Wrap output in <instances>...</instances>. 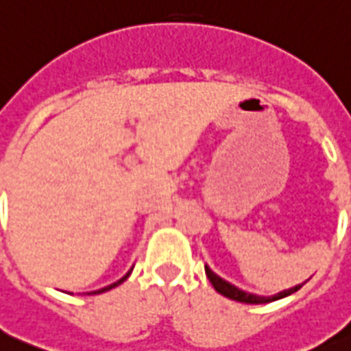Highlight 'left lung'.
Masks as SVG:
<instances>
[{
    "label": "left lung",
    "mask_w": 351,
    "mask_h": 351,
    "mask_svg": "<svg viewBox=\"0 0 351 351\" xmlns=\"http://www.w3.org/2000/svg\"><path fill=\"white\" fill-rule=\"evenodd\" d=\"M206 275H208L209 282L213 284V288L219 291L220 295H224L228 299L231 300H237V302H245V304H266V302H273V300H278V299H284V297H288V295L295 293V291H299L302 288V284L299 286H295V288H289V289H284L280 293L273 295V297H261V295H253V293H247V291H242L239 289L237 286L230 284L228 280L224 278H220L217 273H213L206 266Z\"/></svg>",
    "instance_id": "1"
}]
</instances>
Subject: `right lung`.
<instances>
[{
    "mask_svg": "<svg viewBox=\"0 0 351 351\" xmlns=\"http://www.w3.org/2000/svg\"><path fill=\"white\" fill-rule=\"evenodd\" d=\"M129 275H131V271L127 273V275H123V277H121L120 280H117V282H114V284H111V286H106V288L98 289V291H93V293H89V295H98V293H104V291H109V289H112V288H117L118 284H121V282H123V280H125V278L129 277Z\"/></svg>",
    "mask_w": 351,
    "mask_h": 351,
    "instance_id": "add662e5",
    "label": "right lung"
}]
</instances>
